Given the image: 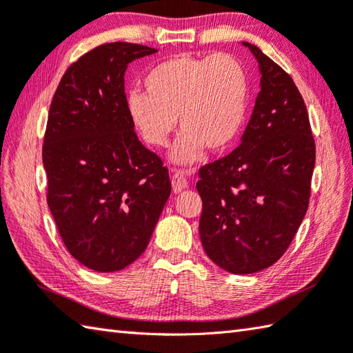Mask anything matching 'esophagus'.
I'll list each match as a JSON object with an SVG mask.
<instances>
[{"instance_id": "esophagus-1", "label": "esophagus", "mask_w": 353, "mask_h": 353, "mask_svg": "<svg viewBox=\"0 0 353 353\" xmlns=\"http://www.w3.org/2000/svg\"><path fill=\"white\" fill-rule=\"evenodd\" d=\"M171 185H172V191H174L176 194L182 192L186 186H188V182H186V177L182 171H176L174 174H172Z\"/></svg>"}]
</instances>
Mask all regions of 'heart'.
I'll return each instance as SVG.
<instances>
[{"label": "heart", "instance_id": "obj_1", "mask_svg": "<svg viewBox=\"0 0 353 353\" xmlns=\"http://www.w3.org/2000/svg\"><path fill=\"white\" fill-rule=\"evenodd\" d=\"M145 93L127 98L128 117L150 147L168 143L176 130L182 134L171 150L176 165H191L208 150L222 154L243 128L250 99L245 67L232 54H176L151 68L143 79Z\"/></svg>", "mask_w": 353, "mask_h": 353}]
</instances>
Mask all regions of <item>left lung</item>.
I'll list each match as a JSON object with an SVG mask.
<instances>
[{
  "label": "left lung",
  "mask_w": 353,
  "mask_h": 353,
  "mask_svg": "<svg viewBox=\"0 0 353 353\" xmlns=\"http://www.w3.org/2000/svg\"><path fill=\"white\" fill-rule=\"evenodd\" d=\"M260 92L239 147L200 168L199 232L206 255L231 274L274 265L305 219L315 142L299 88L257 46Z\"/></svg>",
  "instance_id": "left-lung-1"
}]
</instances>
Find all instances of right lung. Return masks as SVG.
I'll return each instance as SVG.
<instances>
[{
  "mask_svg": "<svg viewBox=\"0 0 353 353\" xmlns=\"http://www.w3.org/2000/svg\"><path fill=\"white\" fill-rule=\"evenodd\" d=\"M156 52L131 43L93 48L67 68L48 112V208L68 252L98 272L141 257L171 194L168 170L134 133L123 87L130 62Z\"/></svg>",
  "mask_w": 353,
  "mask_h": 353,
  "instance_id": "right-lung-1",
  "label": "right lung"
}]
</instances>
